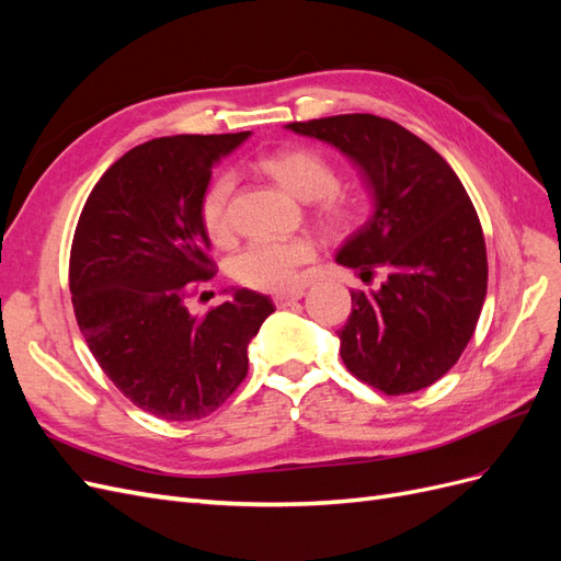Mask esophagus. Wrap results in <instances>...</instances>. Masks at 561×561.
I'll use <instances>...</instances> for the list:
<instances>
[{
  "mask_svg": "<svg viewBox=\"0 0 561 561\" xmlns=\"http://www.w3.org/2000/svg\"><path fill=\"white\" fill-rule=\"evenodd\" d=\"M304 297V290H293V293H280V295H274V304L278 309L283 307H290V304L299 301Z\"/></svg>",
  "mask_w": 561,
  "mask_h": 561,
  "instance_id": "obj_1",
  "label": "esophagus"
}]
</instances>
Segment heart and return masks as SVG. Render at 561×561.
Here are the masks:
<instances>
[{
	"label": "heart",
	"instance_id": "b5f03b06",
	"mask_svg": "<svg viewBox=\"0 0 561 561\" xmlns=\"http://www.w3.org/2000/svg\"><path fill=\"white\" fill-rule=\"evenodd\" d=\"M262 171L274 178L285 192L301 201H318L320 213L330 222L344 225L353 217V206L336 194L339 178L334 165L313 149H285L260 161ZM233 190L231 173L215 175L198 201L203 231L215 243L229 236L227 203ZM316 260L309 239H257L248 243L231 262L233 278L266 293L293 290L301 280V268Z\"/></svg>",
	"mask_w": 561,
	"mask_h": 561
}]
</instances>
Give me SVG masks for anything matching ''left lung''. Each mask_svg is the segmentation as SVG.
Here are the masks:
<instances>
[{"mask_svg": "<svg viewBox=\"0 0 561 561\" xmlns=\"http://www.w3.org/2000/svg\"><path fill=\"white\" fill-rule=\"evenodd\" d=\"M332 145L358 168L371 194L367 222L336 252L342 266L379 290H353L339 353L360 381L386 396L435 383L461 358L486 297L480 217L461 180L437 151L375 114L287 124Z\"/></svg>", "mask_w": 561, "mask_h": 561, "instance_id": "obj_1", "label": "left lung"}]
</instances>
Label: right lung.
<instances>
[{"label": "right lung", "instance_id": "obj_1", "mask_svg": "<svg viewBox=\"0 0 561 561\" xmlns=\"http://www.w3.org/2000/svg\"><path fill=\"white\" fill-rule=\"evenodd\" d=\"M245 133L154 138L112 163L81 210L70 252L79 330L110 381L165 421L213 414L248 375V346L274 301L248 287L198 318L215 274L198 201Z\"/></svg>", "mask_w": 561, "mask_h": 561}]
</instances>
